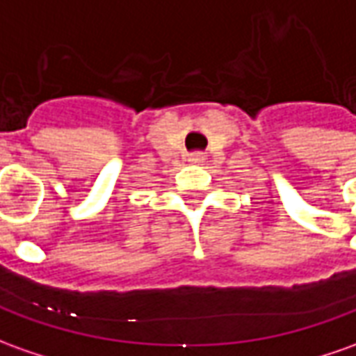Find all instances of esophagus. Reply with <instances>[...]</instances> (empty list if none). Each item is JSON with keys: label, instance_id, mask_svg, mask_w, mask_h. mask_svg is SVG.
Segmentation results:
<instances>
[{"label": "esophagus", "instance_id": "1", "mask_svg": "<svg viewBox=\"0 0 356 356\" xmlns=\"http://www.w3.org/2000/svg\"><path fill=\"white\" fill-rule=\"evenodd\" d=\"M190 161H192V163H203V161H205V156H203L202 153H192L190 154Z\"/></svg>", "mask_w": 356, "mask_h": 356}]
</instances>
